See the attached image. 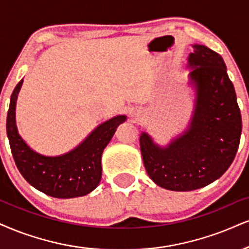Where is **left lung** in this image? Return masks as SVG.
Segmentation results:
<instances>
[{
    "label": "left lung",
    "mask_w": 249,
    "mask_h": 249,
    "mask_svg": "<svg viewBox=\"0 0 249 249\" xmlns=\"http://www.w3.org/2000/svg\"><path fill=\"white\" fill-rule=\"evenodd\" d=\"M193 47L188 66L196 105L189 128L164 149L148 134L140 137L149 177L176 192L202 188L222 177L235 157L242 129L237 94L223 57L203 45Z\"/></svg>",
    "instance_id": "1"
}]
</instances>
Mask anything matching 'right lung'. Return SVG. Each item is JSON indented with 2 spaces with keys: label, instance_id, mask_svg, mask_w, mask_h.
<instances>
[{
  "label": "right lung",
  "instance_id": "right-lung-1",
  "mask_svg": "<svg viewBox=\"0 0 249 249\" xmlns=\"http://www.w3.org/2000/svg\"><path fill=\"white\" fill-rule=\"evenodd\" d=\"M21 84L23 79L12 92L7 115L8 139L18 171L31 186L52 197L71 198L89 194L100 182L104 149L125 116L118 115L98 125L84 142L66 155L46 157L31 150L18 135L15 109Z\"/></svg>",
  "mask_w": 249,
  "mask_h": 249
}]
</instances>
